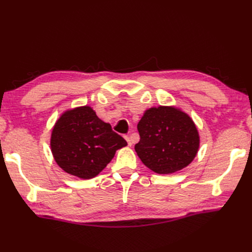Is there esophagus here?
<instances>
[{"label": "esophagus", "mask_w": 252, "mask_h": 252, "mask_svg": "<svg viewBox=\"0 0 252 252\" xmlns=\"http://www.w3.org/2000/svg\"><path fill=\"white\" fill-rule=\"evenodd\" d=\"M125 139H126V141H127V143H128V146H131V145H132L131 139L129 138V136H125Z\"/></svg>", "instance_id": "obj_1"}]
</instances>
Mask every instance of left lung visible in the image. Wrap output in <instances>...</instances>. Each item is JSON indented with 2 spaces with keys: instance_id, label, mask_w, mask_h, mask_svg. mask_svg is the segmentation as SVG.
<instances>
[{
  "instance_id": "1",
  "label": "left lung",
  "mask_w": 252,
  "mask_h": 252,
  "mask_svg": "<svg viewBox=\"0 0 252 252\" xmlns=\"http://www.w3.org/2000/svg\"><path fill=\"white\" fill-rule=\"evenodd\" d=\"M140 142L134 149L143 164L159 174L185 168L200 147V136L187 113L172 106H158L144 112L138 124Z\"/></svg>"
}]
</instances>
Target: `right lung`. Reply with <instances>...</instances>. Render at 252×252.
<instances>
[{
  "label": "right lung",
  "mask_w": 252,
  "mask_h": 252,
  "mask_svg": "<svg viewBox=\"0 0 252 252\" xmlns=\"http://www.w3.org/2000/svg\"><path fill=\"white\" fill-rule=\"evenodd\" d=\"M127 142L89 106L65 111L52 129L50 147L57 164L80 179H93Z\"/></svg>",
  "instance_id": "1"
}]
</instances>
